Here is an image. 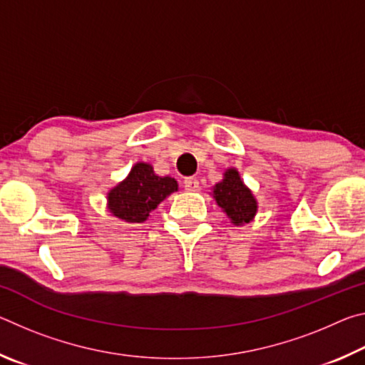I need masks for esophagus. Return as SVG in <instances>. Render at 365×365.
Listing matches in <instances>:
<instances>
[{
    "instance_id": "34e87169",
    "label": "esophagus",
    "mask_w": 365,
    "mask_h": 365,
    "mask_svg": "<svg viewBox=\"0 0 365 365\" xmlns=\"http://www.w3.org/2000/svg\"><path fill=\"white\" fill-rule=\"evenodd\" d=\"M183 187L187 191H196L197 188H200V182H197V178H195V177H188L183 180Z\"/></svg>"
}]
</instances>
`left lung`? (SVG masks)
I'll return each mask as SVG.
<instances>
[{
    "label": "left lung",
    "mask_w": 365,
    "mask_h": 365,
    "mask_svg": "<svg viewBox=\"0 0 365 365\" xmlns=\"http://www.w3.org/2000/svg\"><path fill=\"white\" fill-rule=\"evenodd\" d=\"M212 196L233 225L250 224L257 212V201L243 183L237 169H227L224 180L215 183Z\"/></svg>",
    "instance_id": "8db88e82"
}]
</instances>
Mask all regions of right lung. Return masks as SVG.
<instances>
[{
	"label": "right lung",
	"mask_w": 365,
	"mask_h": 365,
	"mask_svg": "<svg viewBox=\"0 0 365 365\" xmlns=\"http://www.w3.org/2000/svg\"><path fill=\"white\" fill-rule=\"evenodd\" d=\"M178 190L177 180L172 177L154 174L153 165L137 163L125 180L109 190L108 209L123 222H145L150 214L170 193Z\"/></svg>",
	"instance_id": "1"
}]
</instances>
